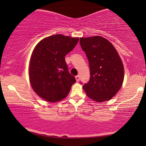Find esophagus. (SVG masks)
<instances>
[{
	"instance_id": "1",
	"label": "esophagus",
	"mask_w": 146,
	"mask_h": 146,
	"mask_svg": "<svg viewBox=\"0 0 146 146\" xmlns=\"http://www.w3.org/2000/svg\"><path fill=\"white\" fill-rule=\"evenodd\" d=\"M75 78H76V82H79V80H80V76H79L78 75L76 76Z\"/></svg>"
}]
</instances>
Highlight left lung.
Here are the masks:
<instances>
[{
  "instance_id": "8db88e82",
  "label": "left lung",
  "mask_w": 146,
  "mask_h": 146,
  "mask_svg": "<svg viewBox=\"0 0 146 146\" xmlns=\"http://www.w3.org/2000/svg\"><path fill=\"white\" fill-rule=\"evenodd\" d=\"M80 44L88 60L90 72L84 90L98 102L111 99L120 89L124 78L123 63L117 50L100 36L80 38Z\"/></svg>"
}]
</instances>
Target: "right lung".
<instances>
[{
	"instance_id": "right-lung-1",
	"label": "right lung",
	"mask_w": 146,
	"mask_h": 146,
	"mask_svg": "<svg viewBox=\"0 0 146 146\" xmlns=\"http://www.w3.org/2000/svg\"><path fill=\"white\" fill-rule=\"evenodd\" d=\"M78 40L79 38L55 35L36 46L30 61L29 78L34 91L42 99L56 102L69 94L76 79L69 73L65 56Z\"/></svg>"
}]
</instances>
